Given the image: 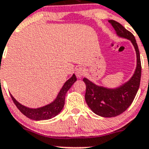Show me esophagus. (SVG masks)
I'll use <instances>...</instances> for the list:
<instances>
[{"instance_id":"1","label":"esophagus","mask_w":149,"mask_h":149,"mask_svg":"<svg viewBox=\"0 0 149 149\" xmlns=\"http://www.w3.org/2000/svg\"><path fill=\"white\" fill-rule=\"evenodd\" d=\"M85 73H86V69H85L84 67L81 66L76 68L75 74H76V76H77V77H83V76L85 74Z\"/></svg>"}]
</instances>
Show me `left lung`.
Wrapping results in <instances>:
<instances>
[{"label":"left lung","mask_w":149,"mask_h":149,"mask_svg":"<svg viewBox=\"0 0 149 149\" xmlns=\"http://www.w3.org/2000/svg\"><path fill=\"white\" fill-rule=\"evenodd\" d=\"M119 37L130 40L136 54V66L132 77L121 86L107 88L98 86L84 77L86 90L85 100L91 110L102 117H114L122 114L131 106L139 87L141 78V62L134 36L119 22L109 20Z\"/></svg>","instance_id":"left-lung-1"}]
</instances>
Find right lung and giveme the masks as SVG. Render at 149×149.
<instances>
[{
    "instance_id": "obj_1",
    "label": "right lung",
    "mask_w": 149,
    "mask_h": 149,
    "mask_svg": "<svg viewBox=\"0 0 149 149\" xmlns=\"http://www.w3.org/2000/svg\"><path fill=\"white\" fill-rule=\"evenodd\" d=\"M76 81H77V77L75 74H73V75L63 84V87L61 88L60 93H58L54 101L45 106L41 107L39 108H30L28 107L24 106L18 101H16L11 94H10V96L15 106L17 107V108L29 119L36 121L50 119L55 117L56 115H58L63 110L64 104H65V94Z\"/></svg>"
}]
</instances>
